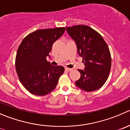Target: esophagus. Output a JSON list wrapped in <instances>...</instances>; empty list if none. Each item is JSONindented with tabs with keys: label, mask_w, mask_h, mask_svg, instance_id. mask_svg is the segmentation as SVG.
Listing matches in <instances>:
<instances>
[{
	"label": "esophagus",
	"mask_w": 130,
	"mask_h": 130,
	"mask_svg": "<svg viewBox=\"0 0 130 130\" xmlns=\"http://www.w3.org/2000/svg\"><path fill=\"white\" fill-rule=\"evenodd\" d=\"M65 70H66V71H67V72L71 71V70H72V69H70V68L66 67V68H65Z\"/></svg>",
	"instance_id": "esophagus-1"
}]
</instances>
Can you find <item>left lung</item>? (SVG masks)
Listing matches in <instances>:
<instances>
[{"instance_id":"left-lung-1","label":"left lung","mask_w":130,"mask_h":130,"mask_svg":"<svg viewBox=\"0 0 130 130\" xmlns=\"http://www.w3.org/2000/svg\"><path fill=\"white\" fill-rule=\"evenodd\" d=\"M66 30L75 41L78 54L85 66L84 70H78L80 77L75 84L86 91L100 89L106 82L111 68L107 44L100 34L86 25H75Z\"/></svg>"}]
</instances>
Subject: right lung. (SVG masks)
<instances>
[{
    "instance_id": "add662e5",
    "label": "right lung",
    "mask_w": 130,
    "mask_h": 130,
    "mask_svg": "<svg viewBox=\"0 0 130 130\" xmlns=\"http://www.w3.org/2000/svg\"><path fill=\"white\" fill-rule=\"evenodd\" d=\"M65 28L36 30L23 39L16 53L15 67L21 84L31 94L43 96L52 91L64 72L62 66H53L46 57Z\"/></svg>"
}]
</instances>
